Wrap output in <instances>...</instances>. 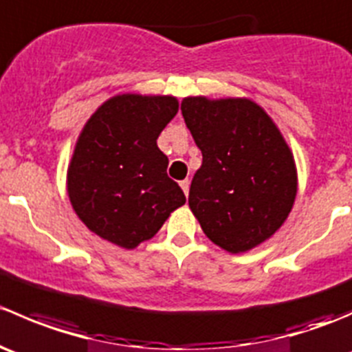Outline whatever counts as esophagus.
<instances>
[{"label":"esophagus","mask_w":352,"mask_h":352,"mask_svg":"<svg viewBox=\"0 0 352 352\" xmlns=\"http://www.w3.org/2000/svg\"><path fill=\"white\" fill-rule=\"evenodd\" d=\"M180 187H182V190H184V194H186V196H189V187H190V182L189 180H182V182H180Z\"/></svg>","instance_id":"34e87169"}]
</instances>
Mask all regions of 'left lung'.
<instances>
[{"instance_id": "1", "label": "left lung", "mask_w": 352, "mask_h": 352, "mask_svg": "<svg viewBox=\"0 0 352 352\" xmlns=\"http://www.w3.org/2000/svg\"><path fill=\"white\" fill-rule=\"evenodd\" d=\"M182 116L202 153L189 208L202 232L230 254L271 239L298 189L293 153L265 110L248 98L187 97Z\"/></svg>"}]
</instances>
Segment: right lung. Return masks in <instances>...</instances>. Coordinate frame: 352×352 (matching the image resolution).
Segmentation results:
<instances>
[{
    "instance_id": "right-lung-1",
    "label": "right lung",
    "mask_w": 352,
    "mask_h": 352,
    "mask_svg": "<svg viewBox=\"0 0 352 352\" xmlns=\"http://www.w3.org/2000/svg\"><path fill=\"white\" fill-rule=\"evenodd\" d=\"M179 112L170 95L124 94L95 110L67 166V196L90 232L136 248L158 233L186 196L166 175L156 140Z\"/></svg>"
}]
</instances>
